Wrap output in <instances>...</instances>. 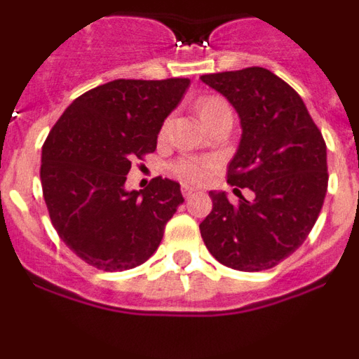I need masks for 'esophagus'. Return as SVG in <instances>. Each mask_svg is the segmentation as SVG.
<instances>
[{"instance_id":"esophagus-1","label":"esophagus","mask_w":359,"mask_h":359,"mask_svg":"<svg viewBox=\"0 0 359 359\" xmlns=\"http://www.w3.org/2000/svg\"><path fill=\"white\" fill-rule=\"evenodd\" d=\"M182 192H183V196H185V198H190V196L196 192V189H192V187H189V185H183Z\"/></svg>"}]
</instances>
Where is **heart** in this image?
I'll use <instances>...</instances> for the list:
<instances>
[{"instance_id": "heart-1", "label": "heart", "mask_w": 359, "mask_h": 359, "mask_svg": "<svg viewBox=\"0 0 359 359\" xmlns=\"http://www.w3.org/2000/svg\"><path fill=\"white\" fill-rule=\"evenodd\" d=\"M196 111H198L199 118L203 123L210 122L212 118L221 115H231V109L224 98L215 97H203L199 98L196 104ZM169 122L163 126V131L167 129ZM214 165L210 160H203V158H182L176 163H172L174 176L180 177L182 182L190 183V185H199V183L207 182V177L210 176Z\"/></svg>"}]
</instances>
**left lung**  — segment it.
Returning a JSON list of instances; mask_svg holds the SVG:
<instances>
[{"mask_svg":"<svg viewBox=\"0 0 359 359\" xmlns=\"http://www.w3.org/2000/svg\"><path fill=\"white\" fill-rule=\"evenodd\" d=\"M201 81L223 95L241 120L228 183L256 194L231 205L224 192L212 190L201 237L228 268H273L302 246L322 210L329 182L323 136L300 95L269 69L208 73Z\"/></svg>","mask_w":359,"mask_h":359,"instance_id":"left-lung-1","label":"left lung"}]
</instances>
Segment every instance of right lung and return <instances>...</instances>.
<instances>
[{"label":"right lung","mask_w":359,"mask_h":359,"mask_svg":"<svg viewBox=\"0 0 359 359\" xmlns=\"http://www.w3.org/2000/svg\"><path fill=\"white\" fill-rule=\"evenodd\" d=\"M189 79H118L75 98L43 145L41 185L59 237L104 271L144 264L183 203L180 183L154 177L126 190L131 161L156 151L165 118L182 102Z\"/></svg>","instance_id":"1"}]
</instances>
